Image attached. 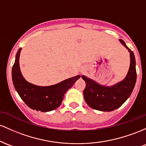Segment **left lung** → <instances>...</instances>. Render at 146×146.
I'll return each instance as SVG.
<instances>
[{
    "instance_id": "obj_1",
    "label": "left lung",
    "mask_w": 146,
    "mask_h": 146,
    "mask_svg": "<svg viewBox=\"0 0 146 146\" xmlns=\"http://www.w3.org/2000/svg\"><path fill=\"white\" fill-rule=\"evenodd\" d=\"M119 40L128 50L130 56V68L127 76L122 81L114 86L106 87L83 75L81 76L86 83L83 90L85 101L90 107L96 110L110 112L119 108L128 99L135 88L137 81L135 55L123 40Z\"/></svg>"
}]
</instances>
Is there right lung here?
Wrapping results in <instances>:
<instances>
[{
  "label": "right lung",
  "instance_id": "obj_1",
  "mask_svg": "<svg viewBox=\"0 0 146 146\" xmlns=\"http://www.w3.org/2000/svg\"><path fill=\"white\" fill-rule=\"evenodd\" d=\"M21 51V48L16 54L11 72L13 84L18 94L31 109L45 112L58 108L63 100L65 92L72 87L81 76L77 75L53 86H35L26 81L21 72L19 66Z\"/></svg>",
  "mask_w": 146,
  "mask_h": 146
}]
</instances>
